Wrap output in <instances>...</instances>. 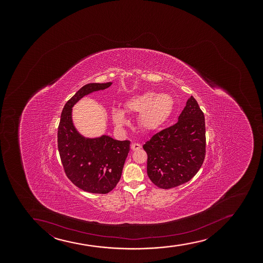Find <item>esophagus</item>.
Returning a JSON list of instances; mask_svg holds the SVG:
<instances>
[{
  "mask_svg": "<svg viewBox=\"0 0 263 263\" xmlns=\"http://www.w3.org/2000/svg\"><path fill=\"white\" fill-rule=\"evenodd\" d=\"M130 148H132L133 151H137V150H139L141 148V145L138 144V143H133L130 145Z\"/></svg>",
  "mask_w": 263,
  "mask_h": 263,
  "instance_id": "34e87169",
  "label": "esophagus"
}]
</instances>
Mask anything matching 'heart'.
Returning <instances> with one entry per match:
<instances>
[{
    "instance_id": "b5f03b06",
    "label": "heart",
    "mask_w": 263,
    "mask_h": 263,
    "mask_svg": "<svg viewBox=\"0 0 263 263\" xmlns=\"http://www.w3.org/2000/svg\"><path fill=\"white\" fill-rule=\"evenodd\" d=\"M174 109V99L169 94H159L148 91L133 96L124 103V109L128 113L139 114L138 122L141 130L153 133L159 130ZM112 119L118 126L126 124V117L122 109L114 108L111 110Z\"/></svg>"
}]
</instances>
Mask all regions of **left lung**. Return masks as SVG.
Returning <instances> with one entry per match:
<instances>
[{
    "instance_id": "left-lung-1",
    "label": "left lung",
    "mask_w": 263,
    "mask_h": 263,
    "mask_svg": "<svg viewBox=\"0 0 263 263\" xmlns=\"http://www.w3.org/2000/svg\"><path fill=\"white\" fill-rule=\"evenodd\" d=\"M205 120L193 97L189 98L178 122L154 134L143 145L147 154V175L164 190L191 181L205 158Z\"/></svg>"
}]
</instances>
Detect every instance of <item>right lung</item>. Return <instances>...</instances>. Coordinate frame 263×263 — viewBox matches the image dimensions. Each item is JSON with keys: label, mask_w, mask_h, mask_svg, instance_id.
Here are the masks:
<instances>
[{"label": "right lung", "mask_w": 263, "mask_h": 263, "mask_svg": "<svg viewBox=\"0 0 263 263\" xmlns=\"http://www.w3.org/2000/svg\"><path fill=\"white\" fill-rule=\"evenodd\" d=\"M112 82L85 85L67 101L58 128V149L67 178L89 193L107 194L120 180L130 152L129 140L119 141L107 135L85 138L72 124V108L92 92L109 88Z\"/></svg>", "instance_id": "obj_1"}]
</instances>
